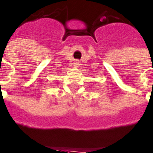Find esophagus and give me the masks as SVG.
<instances>
[{"mask_svg":"<svg viewBox=\"0 0 153 153\" xmlns=\"http://www.w3.org/2000/svg\"><path fill=\"white\" fill-rule=\"evenodd\" d=\"M74 64H75V65H79V61H75V63H74Z\"/></svg>","mask_w":153,"mask_h":153,"instance_id":"1","label":"esophagus"}]
</instances>
